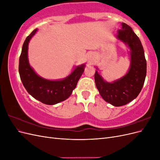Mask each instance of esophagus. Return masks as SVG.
Returning a JSON list of instances; mask_svg holds the SVG:
<instances>
[{
	"mask_svg": "<svg viewBox=\"0 0 160 160\" xmlns=\"http://www.w3.org/2000/svg\"><path fill=\"white\" fill-rule=\"evenodd\" d=\"M93 55H92L91 54V55H88V59H89V61H90V62H92V60H93Z\"/></svg>",
	"mask_w": 160,
	"mask_h": 160,
	"instance_id": "obj_1",
	"label": "esophagus"
}]
</instances>
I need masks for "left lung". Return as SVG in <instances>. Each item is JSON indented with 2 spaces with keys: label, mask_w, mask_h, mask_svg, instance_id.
I'll return each instance as SVG.
<instances>
[{
  "label": "left lung",
  "mask_w": 160,
  "mask_h": 160,
  "mask_svg": "<svg viewBox=\"0 0 160 160\" xmlns=\"http://www.w3.org/2000/svg\"><path fill=\"white\" fill-rule=\"evenodd\" d=\"M122 26L116 37L130 49L131 64L128 72L112 83L104 81L98 71L95 73V85L101 96L115 107L126 105L137 98L142 89L147 71L143 48L139 37L127 24L123 22Z\"/></svg>",
  "instance_id": "obj_1"
}]
</instances>
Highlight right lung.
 <instances>
[{"label":"right lung","instance_id":"right-lung-1","mask_svg":"<svg viewBox=\"0 0 160 160\" xmlns=\"http://www.w3.org/2000/svg\"><path fill=\"white\" fill-rule=\"evenodd\" d=\"M37 28L28 35L24 42L19 58L18 71L25 88L34 98L42 103L55 105L69 98L85 70V64L76 67L74 71L61 80L51 81L38 76L30 66L28 59V45Z\"/></svg>","mask_w":160,"mask_h":160}]
</instances>
